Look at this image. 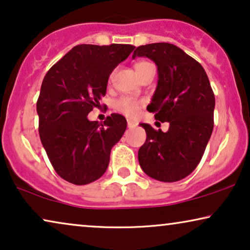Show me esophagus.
<instances>
[{"label":"esophagus","mask_w":250,"mask_h":250,"mask_svg":"<svg viewBox=\"0 0 250 250\" xmlns=\"http://www.w3.org/2000/svg\"><path fill=\"white\" fill-rule=\"evenodd\" d=\"M127 126H128L129 128L136 127V126H138V122H135V121H132V119H127Z\"/></svg>","instance_id":"obj_1"}]
</instances>
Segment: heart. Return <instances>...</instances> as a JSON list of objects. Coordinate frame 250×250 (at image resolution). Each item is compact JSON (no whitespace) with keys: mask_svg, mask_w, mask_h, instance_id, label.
<instances>
[{"mask_svg":"<svg viewBox=\"0 0 250 250\" xmlns=\"http://www.w3.org/2000/svg\"><path fill=\"white\" fill-rule=\"evenodd\" d=\"M148 64L150 63L146 62V61H139V62H136L135 63L136 74H138L142 68L148 66ZM140 107H141V102L128 97L119 99V100L116 101L115 104V108L117 109L119 112H122V114L127 116V117H135L140 110Z\"/></svg>","mask_w":250,"mask_h":250,"instance_id":"1","label":"heart"}]
</instances>
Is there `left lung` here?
Segmentation results:
<instances>
[{
    "label": "left lung",
    "mask_w": 250,
    "mask_h": 250,
    "mask_svg": "<svg viewBox=\"0 0 250 250\" xmlns=\"http://www.w3.org/2000/svg\"><path fill=\"white\" fill-rule=\"evenodd\" d=\"M146 57L156 63L158 83L150 112L167 132L149 124L146 140L139 149L143 172L162 182H176L190 175L201 160L214 127L215 97L203 66L170 43H152L136 47L132 58Z\"/></svg>",
    "instance_id": "obj_1"
}]
</instances>
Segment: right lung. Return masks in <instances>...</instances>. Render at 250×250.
Wrapping results in <instances>:
<instances>
[{
  "label": "right lung",
  "mask_w": 250,
  "mask_h": 250,
  "mask_svg": "<svg viewBox=\"0 0 250 250\" xmlns=\"http://www.w3.org/2000/svg\"><path fill=\"white\" fill-rule=\"evenodd\" d=\"M135 46L81 44L53 64L44 77L36 104L41 142L58 175L84 186L100 179L111 148L124 134L122 115L104 124L87 119L107 92L108 78Z\"/></svg>",
  "instance_id": "add662e5"
}]
</instances>
